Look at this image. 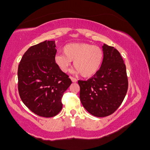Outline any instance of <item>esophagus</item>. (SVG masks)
I'll return each mask as SVG.
<instances>
[{"label":"esophagus","mask_w":150,"mask_h":150,"mask_svg":"<svg viewBox=\"0 0 150 150\" xmlns=\"http://www.w3.org/2000/svg\"><path fill=\"white\" fill-rule=\"evenodd\" d=\"M70 79H71L72 82H77V79L75 78V77H70Z\"/></svg>","instance_id":"1"}]
</instances>
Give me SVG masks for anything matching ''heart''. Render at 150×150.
Returning a JSON list of instances; mask_svg holds the SVG:
<instances>
[{
    "label": "heart",
    "mask_w": 150,
    "mask_h": 150,
    "mask_svg": "<svg viewBox=\"0 0 150 150\" xmlns=\"http://www.w3.org/2000/svg\"><path fill=\"white\" fill-rule=\"evenodd\" d=\"M63 53L56 55L54 61L63 73L70 69L73 61L75 71L82 77H89L97 73L104 60V51L100 47L87 43H71L63 47Z\"/></svg>",
    "instance_id": "heart-1"
}]
</instances>
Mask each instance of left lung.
I'll return each mask as SVG.
<instances>
[{"instance_id": "left-lung-1", "label": "left lung", "mask_w": 150, "mask_h": 150, "mask_svg": "<svg viewBox=\"0 0 150 150\" xmlns=\"http://www.w3.org/2000/svg\"><path fill=\"white\" fill-rule=\"evenodd\" d=\"M101 68L87 80H78L82 106L97 117L112 114L126 95L128 80L126 67L120 53L113 46L104 44Z\"/></svg>"}]
</instances>
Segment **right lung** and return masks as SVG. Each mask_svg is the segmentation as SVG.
Returning <instances> with one entry per match:
<instances>
[{"label": "right lung", "instance_id": "obj_1", "mask_svg": "<svg viewBox=\"0 0 150 150\" xmlns=\"http://www.w3.org/2000/svg\"><path fill=\"white\" fill-rule=\"evenodd\" d=\"M55 47L53 41L31 46L18 65V92L22 102L35 114L46 118L61 111V99L72 83L55 63Z\"/></svg>", "mask_w": 150, "mask_h": 150}]
</instances>
